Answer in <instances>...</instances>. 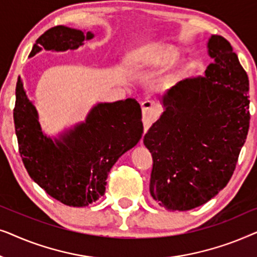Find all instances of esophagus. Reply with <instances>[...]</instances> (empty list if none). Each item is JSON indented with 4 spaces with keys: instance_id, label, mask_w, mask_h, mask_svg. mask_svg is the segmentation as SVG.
Here are the masks:
<instances>
[{
    "instance_id": "esophagus-1",
    "label": "esophagus",
    "mask_w": 257,
    "mask_h": 257,
    "mask_svg": "<svg viewBox=\"0 0 257 257\" xmlns=\"http://www.w3.org/2000/svg\"><path fill=\"white\" fill-rule=\"evenodd\" d=\"M143 106V122L145 126V131L150 127V125L156 120L159 115L161 108L157 103L152 100H145L142 103Z\"/></svg>"
}]
</instances>
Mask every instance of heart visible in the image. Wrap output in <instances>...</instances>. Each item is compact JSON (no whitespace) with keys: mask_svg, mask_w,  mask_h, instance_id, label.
I'll return each instance as SVG.
<instances>
[{"mask_svg":"<svg viewBox=\"0 0 257 257\" xmlns=\"http://www.w3.org/2000/svg\"><path fill=\"white\" fill-rule=\"evenodd\" d=\"M178 55L177 50L172 47H163L154 52L150 57V63L152 64H164L168 61H172Z\"/></svg>","mask_w":257,"mask_h":257,"instance_id":"1","label":"heart"}]
</instances>
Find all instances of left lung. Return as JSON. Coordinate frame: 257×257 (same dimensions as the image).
<instances>
[{
	"mask_svg": "<svg viewBox=\"0 0 257 257\" xmlns=\"http://www.w3.org/2000/svg\"><path fill=\"white\" fill-rule=\"evenodd\" d=\"M205 77L180 80L161 97L165 111L144 137L153 158L150 194L189 210L226 187L249 130V80L229 42L209 38Z\"/></svg>",
	"mask_w": 257,
	"mask_h": 257,
	"instance_id": "left-lung-1",
	"label": "left lung"
}]
</instances>
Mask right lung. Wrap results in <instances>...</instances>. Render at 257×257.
Here are the masks:
<instances>
[{
  "mask_svg": "<svg viewBox=\"0 0 257 257\" xmlns=\"http://www.w3.org/2000/svg\"><path fill=\"white\" fill-rule=\"evenodd\" d=\"M93 34L57 26L37 38L30 56L42 49L75 50ZM14 122L19 151L30 178L66 206L83 207L104 195L107 174L126 151L137 145L144 127L136 99L93 106L85 121L52 140L42 132L38 114L19 77Z\"/></svg>",
  "mask_w": 257,
  "mask_h": 257,
  "instance_id": "obj_1",
  "label": "right lung"
}]
</instances>
